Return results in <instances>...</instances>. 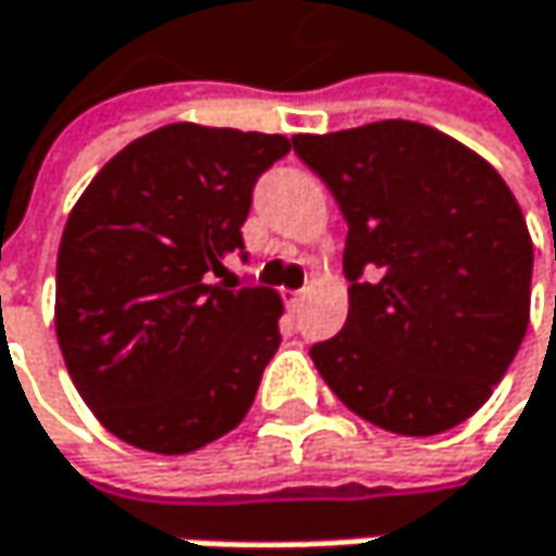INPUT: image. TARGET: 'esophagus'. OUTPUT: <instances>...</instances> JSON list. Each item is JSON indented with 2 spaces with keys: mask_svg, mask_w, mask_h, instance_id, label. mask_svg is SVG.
<instances>
[{
  "mask_svg": "<svg viewBox=\"0 0 556 556\" xmlns=\"http://www.w3.org/2000/svg\"><path fill=\"white\" fill-rule=\"evenodd\" d=\"M305 295H308V289H295V292L289 295V308H302Z\"/></svg>",
  "mask_w": 556,
  "mask_h": 556,
  "instance_id": "34e87169",
  "label": "esophagus"
}]
</instances>
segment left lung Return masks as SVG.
Instances as JSON below:
<instances>
[{
    "label": "left lung",
    "mask_w": 556,
    "mask_h": 556,
    "mask_svg": "<svg viewBox=\"0 0 556 556\" xmlns=\"http://www.w3.org/2000/svg\"><path fill=\"white\" fill-rule=\"evenodd\" d=\"M292 149L350 228V315L312 346L321 379L388 432L458 427L529 328L534 251L513 190L471 149L410 121L292 136Z\"/></svg>",
    "instance_id": "left-lung-1"
}]
</instances>
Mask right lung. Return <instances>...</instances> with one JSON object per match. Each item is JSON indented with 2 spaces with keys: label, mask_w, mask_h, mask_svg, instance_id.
Listing matches in <instances>:
<instances>
[{
  "label": "right lung",
  "mask_w": 556,
  "mask_h": 556,
  "mask_svg": "<svg viewBox=\"0 0 556 556\" xmlns=\"http://www.w3.org/2000/svg\"><path fill=\"white\" fill-rule=\"evenodd\" d=\"M286 136L146 132L88 184L56 257V337L94 417L136 448L184 455L235 429L279 350L274 289L228 282L254 184Z\"/></svg>",
  "instance_id": "1"
}]
</instances>
